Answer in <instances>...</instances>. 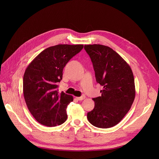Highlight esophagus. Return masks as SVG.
I'll return each instance as SVG.
<instances>
[{
  "mask_svg": "<svg viewBox=\"0 0 159 159\" xmlns=\"http://www.w3.org/2000/svg\"><path fill=\"white\" fill-rule=\"evenodd\" d=\"M76 98L77 100H79V101H82V100H84L86 98V97H85V95H82L81 97H76Z\"/></svg>",
  "mask_w": 159,
  "mask_h": 159,
  "instance_id": "1",
  "label": "esophagus"
}]
</instances>
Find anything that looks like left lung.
Wrapping results in <instances>:
<instances>
[{"instance_id": "1", "label": "left lung", "mask_w": 159, "mask_h": 159, "mask_svg": "<svg viewBox=\"0 0 159 159\" xmlns=\"http://www.w3.org/2000/svg\"><path fill=\"white\" fill-rule=\"evenodd\" d=\"M93 63L96 81L103 87L101 96L93 98L95 107L87 118L94 126L113 127L121 121L134 101V77L130 66L111 48L84 45Z\"/></svg>"}]
</instances>
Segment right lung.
Here are the masks:
<instances>
[{
	"instance_id": "obj_1",
	"label": "right lung",
	"mask_w": 159,
	"mask_h": 159,
	"mask_svg": "<svg viewBox=\"0 0 159 159\" xmlns=\"http://www.w3.org/2000/svg\"><path fill=\"white\" fill-rule=\"evenodd\" d=\"M82 44H58L43 50L29 64L23 77V93L28 108L35 120L48 127L63 124L71 95L58 92L63 69Z\"/></svg>"
}]
</instances>
